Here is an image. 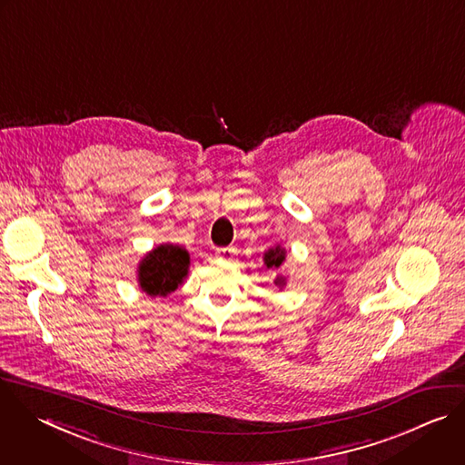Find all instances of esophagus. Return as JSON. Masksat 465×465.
Wrapping results in <instances>:
<instances>
[{"mask_svg":"<svg viewBox=\"0 0 465 465\" xmlns=\"http://www.w3.org/2000/svg\"><path fill=\"white\" fill-rule=\"evenodd\" d=\"M232 256H234V249H231V247L216 249V258L218 260H232Z\"/></svg>","mask_w":465,"mask_h":465,"instance_id":"34e87169","label":"esophagus"}]
</instances>
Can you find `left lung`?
Masks as SVG:
<instances>
[{
  "label": "left lung",
  "instance_id": "8db88e82",
  "mask_svg": "<svg viewBox=\"0 0 465 465\" xmlns=\"http://www.w3.org/2000/svg\"><path fill=\"white\" fill-rule=\"evenodd\" d=\"M285 258H287V251H285V247H282L278 243V245H274V247H271V249H267L263 252V265L267 269L282 271L285 267ZM274 285H276V289L282 291L287 285V276L285 274H278L276 280H274Z\"/></svg>",
  "mask_w": 465,
  "mask_h": 465
}]
</instances>
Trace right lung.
I'll use <instances>...</instances> for the list:
<instances>
[{"instance_id": "add662e5", "label": "right lung", "mask_w": 465, "mask_h": 465, "mask_svg": "<svg viewBox=\"0 0 465 465\" xmlns=\"http://www.w3.org/2000/svg\"><path fill=\"white\" fill-rule=\"evenodd\" d=\"M191 254L176 243H160L138 263V287L151 298H165L189 276Z\"/></svg>"}]
</instances>
